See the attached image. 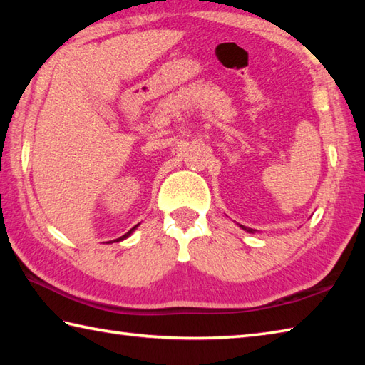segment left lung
<instances>
[{"instance_id":"1","label":"left lung","mask_w":365,"mask_h":365,"mask_svg":"<svg viewBox=\"0 0 365 365\" xmlns=\"http://www.w3.org/2000/svg\"><path fill=\"white\" fill-rule=\"evenodd\" d=\"M242 229H245L246 232H250V234H254V229H250V227H245V226H240Z\"/></svg>"}]
</instances>
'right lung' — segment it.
Instances as JSON below:
<instances>
[{"instance_id":"add662e5","label":"right lung","mask_w":365,"mask_h":365,"mask_svg":"<svg viewBox=\"0 0 365 365\" xmlns=\"http://www.w3.org/2000/svg\"><path fill=\"white\" fill-rule=\"evenodd\" d=\"M138 226H139V224H136V226H135V227H131V229H130V230L127 232V234H125V235H122L120 238H115V240H113V242H110V243H114V242H122V240H125V238H128V237H130L131 234H133V230H135V229H136Z\"/></svg>"}]
</instances>
